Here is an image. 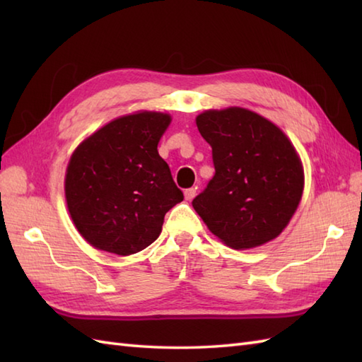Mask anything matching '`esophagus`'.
Wrapping results in <instances>:
<instances>
[{
  "label": "esophagus",
  "instance_id": "obj_1",
  "mask_svg": "<svg viewBox=\"0 0 362 362\" xmlns=\"http://www.w3.org/2000/svg\"><path fill=\"white\" fill-rule=\"evenodd\" d=\"M194 196H196V188L185 189V199H187V201H191V199H194Z\"/></svg>",
  "mask_w": 362,
  "mask_h": 362
}]
</instances>
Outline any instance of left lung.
I'll list each match as a JSON object with an SVG mask.
<instances>
[{
  "mask_svg": "<svg viewBox=\"0 0 362 362\" xmlns=\"http://www.w3.org/2000/svg\"><path fill=\"white\" fill-rule=\"evenodd\" d=\"M211 146L214 175L193 206L233 249H252L281 233L297 210L303 169L288 136L258 113L230 107L196 118Z\"/></svg>",
  "mask_w": 362,
  "mask_h": 362,
  "instance_id": "8db88e82",
  "label": "left lung"
}]
</instances>
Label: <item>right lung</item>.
<instances>
[{"label":"right lung","instance_id":"1","mask_svg":"<svg viewBox=\"0 0 362 362\" xmlns=\"http://www.w3.org/2000/svg\"><path fill=\"white\" fill-rule=\"evenodd\" d=\"M171 122L141 112L110 121L74 151L65 196L76 228L96 249L132 255L157 240L165 214L183 201L157 146Z\"/></svg>","mask_w":362,"mask_h":362}]
</instances>
